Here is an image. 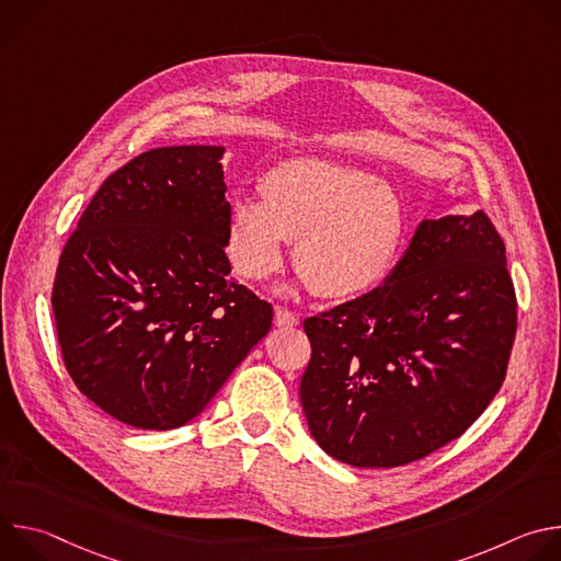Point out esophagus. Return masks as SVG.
<instances>
[{
    "label": "esophagus",
    "mask_w": 561,
    "mask_h": 561,
    "mask_svg": "<svg viewBox=\"0 0 561 561\" xmlns=\"http://www.w3.org/2000/svg\"><path fill=\"white\" fill-rule=\"evenodd\" d=\"M299 324V319H297V314L295 312H290V310H286V308H275V327H279V329H293V327H297Z\"/></svg>",
    "instance_id": "obj_1"
}]
</instances>
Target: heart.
<instances>
[{"instance_id": "obj_1", "label": "heart", "mask_w": 561, "mask_h": 561, "mask_svg": "<svg viewBox=\"0 0 561 561\" xmlns=\"http://www.w3.org/2000/svg\"><path fill=\"white\" fill-rule=\"evenodd\" d=\"M262 195L230 206L226 255L239 277L262 282L295 242L299 284L324 299H353L390 271L407 232V210L375 175L322 159H290L262 180Z\"/></svg>"}]
</instances>
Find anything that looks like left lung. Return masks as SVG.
I'll list each match as a JSON object with an SVG mask.
<instances>
[{"instance_id":"1","label":"left lung","mask_w":561,"mask_h":561,"mask_svg":"<svg viewBox=\"0 0 561 561\" xmlns=\"http://www.w3.org/2000/svg\"><path fill=\"white\" fill-rule=\"evenodd\" d=\"M304 331L299 383L314 442L355 468H394L457 439L500 390L517 333L491 219H424L383 284Z\"/></svg>"}]
</instances>
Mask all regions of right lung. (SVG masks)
Instances as JSON below:
<instances>
[{
	"instance_id": "1",
	"label": "right lung",
	"mask_w": 561,
	"mask_h": 561,
	"mask_svg": "<svg viewBox=\"0 0 561 561\" xmlns=\"http://www.w3.org/2000/svg\"><path fill=\"white\" fill-rule=\"evenodd\" d=\"M224 146L152 148L115 171L66 242L53 310L66 370L122 424L195 420L271 331L228 277Z\"/></svg>"
}]
</instances>
